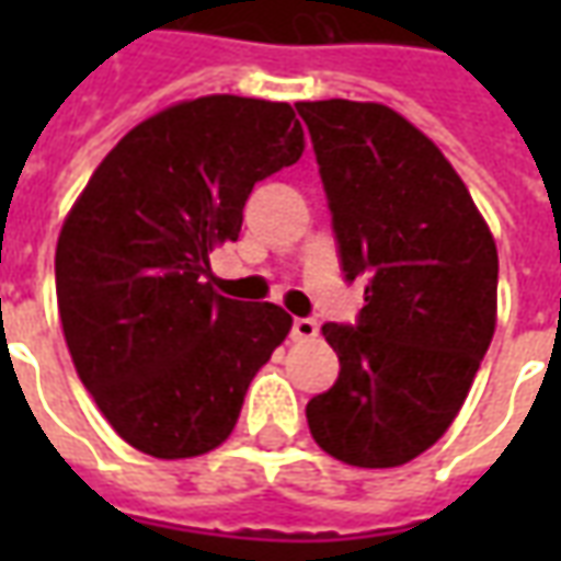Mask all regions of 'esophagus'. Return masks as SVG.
<instances>
[{"label": "esophagus", "mask_w": 561, "mask_h": 561, "mask_svg": "<svg viewBox=\"0 0 561 561\" xmlns=\"http://www.w3.org/2000/svg\"><path fill=\"white\" fill-rule=\"evenodd\" d=\"M291 336L297 342H309L318 336V324L312 318H294L291 321Z\"/></svg>", "instance_id": "esophagus-1"}]
</instances>
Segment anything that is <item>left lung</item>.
Returning <instances> with one entry per match:
<instances>
[{
    "label": "left lung",
    "mask_w": 561,
    "mask_h": 561,
    "mask_svg": "<svg viewBox=\"0 0 561 561\" xmlns=\"http://www.w3.org/2000/svg\"><path fill=\"white\" fill-rule=\"evenodd\" d=\"M354 324H324L340 378L306 405L321 450L360 469L433 447L466 402L495 330L499 255L469 188L423 131L373 102H300Z\"/></svg>",
    "instance_id": "8db88e82"
}]
</instances>
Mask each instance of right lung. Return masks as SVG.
<instances>
[{
  "label": "right lung",
  "instance_id": "obj_1",
  "mask_svg": "<svg viewBox=\"0 0 561 561\" xmlns=\"http://www.w3.org/2000/svg\"><path fill=\"white\" fill-rule=\"evenodd\" d=\"M304 156L285 102L204 95L128 131L68 213L56 300L83 388L149 457H201L231 435L243 397L288 330L273 304L209 288L213 245L240 237L270 173Z\"/></svg>",
  "mask_w": 561,
  "mask_h": 561
}]
</instances>
